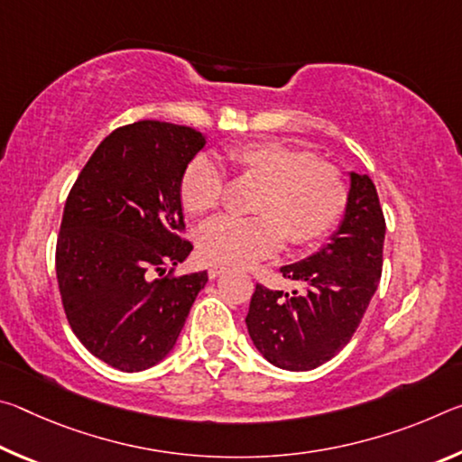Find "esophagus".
I'll return each instance as SVG.
<instances>
[{
	"label": "esophagus",
	"mask_w": 462,
	"mask_h": 462,
	"mask_svg": "<svg viewBox=\"0 0 462 462\" xmlns=\"http://www.w3.org/2000/svg\"><path fill=\"white\" fill-rule=\"evenodd\" d=\"M226 271V267H224V264H212V267H209L208 269V275L209 277H212V279H216L217 275H220V273H224Z\"/></svg>",
	"instance_id": "obj_1"
}]
</instances>
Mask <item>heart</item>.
<instances>
[{"mask_svg":"<svg viewBox=\"0 0 462 462\" xmlns=\"http://www.w3.org/2000/svg\"><path fill=\"white\" fill-rule=\"evenodd\" d=\"M232 173L259 185L253 217H217L198 238L208 261L253 264L275 254L283 245L308 246L340 222L348 206V183L332 161L316 159L306 148L281 140H253L224 152ZM226 181L208 156H195L179 181V199L195 217L222 206Z\"/></svg>","mask_w":462,"mask_h":462,"instance_id":"obj_1","label":"heart"}]
</instances>
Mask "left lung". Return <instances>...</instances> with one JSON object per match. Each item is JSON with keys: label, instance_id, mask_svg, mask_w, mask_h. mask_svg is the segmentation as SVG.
<instances>
[{"label": "left lung", "instance_id": "1", "mask_svg": "<svg viewBox=\"0 0 462 462\" xmlns=\"http://www.w3.org/2000/svg\"><path fill=\"white\" fill-rule=\"evenodd\" d=\"M346 214L330 245L281 269L303 291L283 293L259 283L250 297L248 334L269 363L310 371L346 346L381 281L385 216L366 175L350 173Z\"/></svg>", "mask_w": 462, "mask_h": 462}]
</instances>
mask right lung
Wrapping results in <instances>:
<instances>
[{
    "mask_svg": "<svg viewBox=\"0 0 462 462\" xmlns=\"http://www.w3.org/2000/svg\"><path fill=\"white\" fill-rule=\"evenodd\" d=\"M203 144L189 126L126 124L101 140L67 195L54 256L62 308L83 346L114 369L162 361L208 281L206 271L175 273L193 248L179 181Z\"/></svg>",
    "mask_w": 462,
    "mask_h": 462,
    "instance_id": "obj_1",
    "label": "right lung"
}]
</instances>
